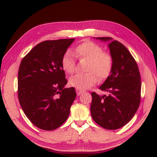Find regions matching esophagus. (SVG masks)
<instances>
[{"label":"esophagus","mask_w":157,"mask_h":157,"mask_svg":"<svg viewBox=\"0 0 157 157\" xmlns=\"http://www.w3.org/2000/svg\"><path fill=\"white\" fill-rule=\"evenodd\" d=\"M76 93H77V94H78V95H81L82 93H84V91L83 90H81L79 89H76Z\"/></svg>","instance_id":"34e87169"}]
</instances>
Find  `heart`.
Here are the masks:
<instances>
[{
    "label": "heart",
    "mask_w": 157,
    "mask_h": 157,
    "mask_svg": "<svg viewBox=\"0 0 157 157\" xmlns=\"http://www.w3.org/2000/svg\"><path fill=\"white\" fill-rule=\"evenodd\" d=\"M74 54L79 59L88 60L84 74H76L69 79L71 86L81 90L89 89L98 82V76L102 80L110 75L113 59L109 53L104 52L102 47L92 41L79 44L74 50ZM62 67L67 74H73L75 70V62L71 52H66L62 59Z\"/></svg>",
    "instance_id": "b5f03b06"
}]
</instances>
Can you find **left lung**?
Here are the masks:
<instances>
[{
    "label": "left lung",
    "mask_w": 157,
    "mask_h": 157,
    "mask_svg": "<svg viewBox=\"0 0 157 157\" xmlns=\"http://www.w3.org/2000/svg\"><path fill=\"white\" fill-rule=\"evenodd\" d=\"M95 39L108 43L113 66L110 75L99 87L108 95L91 93V116L103 128L117 129L131 121L139 107L140 73L136 61L123 44L111 37Z\"/></svg>",
    "instance_id": "8db88e82"
}]
</instances>
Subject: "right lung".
<instances>
[{
	"label": "right lung",
	"mask_w": 157,
	"mask_h": 157,
	"mask_svg": "<svg viewBox=\"0 0 157 157\" xmlns=\"http://www.w3.org/2000/svg\"><path fill=\"white\" fill-rule=\"evenodd\" d=\"M75 39L44 41L34 46L21 62L18 96L25 116L39 129L50 131L67 120L76 98L67 84L62 59Z\"/></svg>",
	"instance_id": "add662e5"
}]
</instances>
